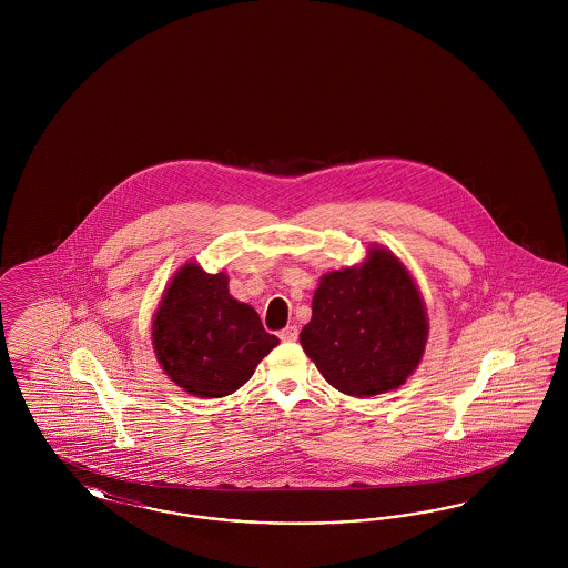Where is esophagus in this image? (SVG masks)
<instances>
[{
    "label": "esophagus",
    "mask_w": 568,
    "mask_h": 568,
    "mask_svg": "<svg viewBox=\"0 0 568 568\" xmlns=\"http://www.w3.org/2000/svg\"><path fill=\"white\" fill-rule=\"evenodd\" d=\"M278 338H281L283 343H294V341H297L296 325H287L285 329H281V332H278Z\"/></svg>",
    "instance_id": "34e87169"
}]
</instances>
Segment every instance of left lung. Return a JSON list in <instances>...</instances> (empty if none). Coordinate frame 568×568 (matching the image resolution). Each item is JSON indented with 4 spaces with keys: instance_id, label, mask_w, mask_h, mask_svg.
<instances>
[{
    "instance_id": "1",
    "label": "left lung",
    "mask_w": 568,
    "mask_h": 568,
    "mask_svg": "<svg viewBox=\"0 0 568 568\" xmlns=\"http://www.w3.org/2000/svg\"><path fill=\"white\" fill-rule=\"evenodd\" d=\"M424 296L398 255L373 244L364 262L320 278L300 345L338 392L371 398L405 385L426 352Z\"/></svg>"
}]
</instances>
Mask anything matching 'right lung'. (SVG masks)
Wrapping results in <instances>:
<instances>
[{"mask_svg": "<svg viewBox=\"0 0 568 568\" xmlns=\"http://www.w3.org/2000/svg\"><path fill=\"white\" fill-rule=\"evenodd\" d=\"M225 272L187 262L165 285L151 341L163 373L197 398H223L253 377L278 345L255 308L230 294Z\"/></svg>", "mask_w": 568, "mask_h": 568, "instance_id": "obj_1", "label": "right lung"}]
</instances>
